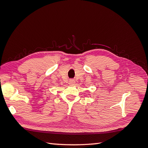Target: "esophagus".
<instances>
[{"label": "esophagus", "instance_id": "esophagus-1", "mask_svg": "<svg viewBox=\"0 0 148 148\" xmlns=\"http://www.w3.org/2000/svg\"><path fill=\"white\" fill-rule=\"evenodd\" d=\"M75 81L73 79H70L69 81V84L71 85V86H72V85L75 84Z\"/></svg>", "mask_w": 148, "mask_h": 148}]
</instances>
